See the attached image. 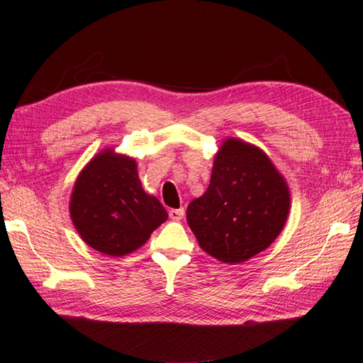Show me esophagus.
Wrapping results in <instances>:
<instances>
[{
    "mask_svg": "<svg viewBox=\"0 0 363 363\" xmlns=\"http://www.w3.org/2000/svg\"><path fill=\"white\" fill-rule=\"evenodd\" d=\"M168 215H170V218L173 221H181L184 215H185V210L181 207V208H172L170 212H168Z\"/></svg>",
    "mask_w": 363,
    "mask_h": 363,
    "instance_id": "1",
    "label": "esophagus"
}]
</instances>
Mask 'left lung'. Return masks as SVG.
<instances>
[{
	"mask_svg": "<svg viewBox=\"0 0 363 363\" xmlns=\"http://www.w3.org/2000/svg\"><path fill=\"white\" fill-rule=\"evenodd\" d=\"M289 208L288 182L271 157L257 145L229 138L215 155L206 193L187 207V223L202 250L238 264L271 246Z\"/></svg>",
	"mask_w": 363,
	"mask_h": 363,
	"instance_id": "8db88e82",
	"label": "left lung"
}]
</instances>
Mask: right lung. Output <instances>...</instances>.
Returning <instances> with one entry per match:
<instances>
[{"label":"right lung","mask_w":363,"mask_h":363,"mask_svg":"<svg viewBox=\"0 0 363 363\" xmlns=\"http://www.w3.org/2000/svg\"><path fill=\"white\" fill-rule=\"evenodd\" d=\"M69 215L80 238L109 257L133 254L168 218L159 199L142 189L136 159L113 148L83 167L71 193Z\"/></svg>","instance_id":"1"}]
</instances>
